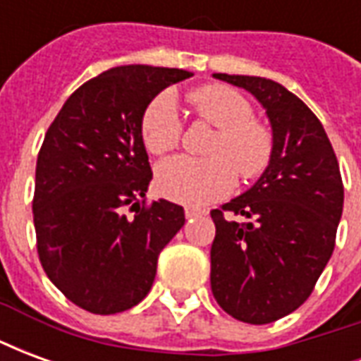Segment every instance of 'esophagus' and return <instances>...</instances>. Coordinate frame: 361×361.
I'll list each match as a JSON object with an SVG mask.
<instances>
[{
    "label": "esophagus",
    "instance_id": "34e87169",
    "mask_svg": "<svg viewBox=\"0 0 361 361\" xmlns=\"http://www.w3.org/2000/svg\"><path fill=\"white\" fill-rule=\"evenodd\" d=\"M204 211L197 209V207H185V219H195L199 214H203Z\"/></svg>",
    "mask_w": 361,
    "mask_h": 361
}]
</instances>
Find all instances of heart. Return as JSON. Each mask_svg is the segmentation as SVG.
Segmentation results:
<instances>
[{
  "label": "heart",
  "mask_w": 361,
  "mask_h": 361,
  "mask_svg": "<svg viewBox=\"0 0 361 361\" xmlns=\"http://www.w3.org/2000/svg\"><path fill=\"white\" fill-rule=\"evenodd\" d=\"M189 106L201 121L219 129L209 154L212 158L173 157L158 166L157 188L183 204H207L228 195L238 173L253 180L265 172L274 152V135L255 119L250 100L226 85H204L188 94ZM183 135L180 111L172 96L162 94L147 106L141 137L150 154L178 149Z\"/></svg>",
  "instance_id": "obj_1"
}]
</instances>
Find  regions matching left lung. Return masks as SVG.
<instances>
[{
  "label": "left lung",
  "instance_id": "8db88e82",
  "mask_svg": "<svg viewBox=\"0 0 361 361\" xmlns=\"http://www.w3.org/2000/svg\"><path fill=\"white\" fill-rule=\"evenodd\" d=\"M214 77L263 104L274 152L253 188L211 211L212 295L238 321L267 325L310 298L333 255L344 204L341 170L321 121L298 96L263 77Z\"/></svg>",
  "mask_w": 361,
  "mask_h": 361
}]
</instances>
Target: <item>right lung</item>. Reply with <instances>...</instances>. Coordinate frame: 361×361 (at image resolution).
I'll list each match as a JSON object with an SVG mask.
<instances>
[{"mask_svg": "<svg viewBox=\"0 0 361 361\" xmlns=\"http://www.w3.org/2000/svg\"><path fill=\"white\" fill-rule=\"evenodd\" d=\"M193 73L121 66L67 98L36 160V250L48 279L98 315L131 310L149 294L160 251L185 222L183 207L147 204L152 180L141 137L150 100Z\"/></svg>", "mask_w": 361, "mask_h": 361, "instance_id": "obj_1", "label": "right lung"}]
</instances>
